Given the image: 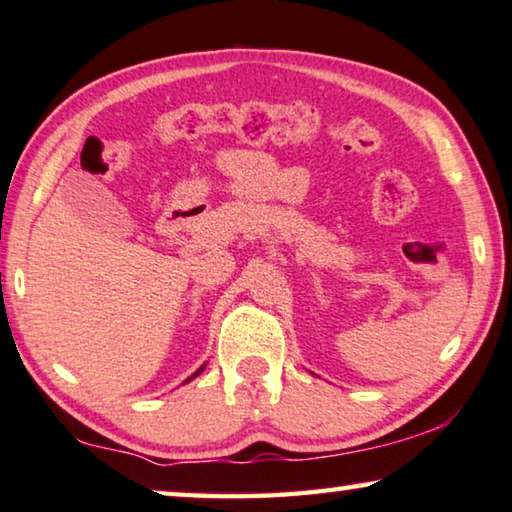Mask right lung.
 Returning <instances> with one entry per match:
<instances>
[{"instance_id":"obj_1","label":"right lung","mask_w":512,"mask_h":512,"mask_svg":"<svg viewBox=\"0 0 512 512\" xmlns=\"http://www.w3.org/2000/svg\"><path fill=\"white\" fill-rule=\"evenodd\" d=\"M201 372H203V367H201V369H198V372H196L194 376H198V374H201ZM194 376H191V379H194ZM191 379H189V381H191Z\"/></svg>"}]
</instances>
